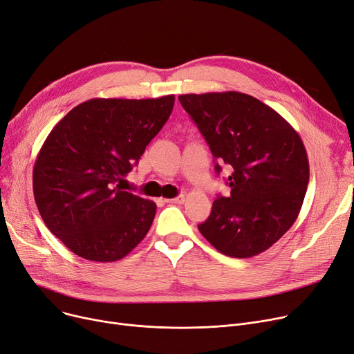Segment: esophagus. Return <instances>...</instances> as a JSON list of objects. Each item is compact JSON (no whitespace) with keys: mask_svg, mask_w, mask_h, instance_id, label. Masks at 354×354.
<instances>
[{"mask_svg":"<svg viewBox=\"0 0 354 354\" xmlns=\"http://www.w3.org/2000/svg\"><path fill=\"white\" fill-rule=\"evenodd\" d=\"M184 200H186V197H184V194H180L178 197H174V198H167L165 201L168 205H183Z\"/></svg>","mask_w":354,"mask_h":354,"instance_id":"esophagus-1","label":"esophagus"}]
</instances>
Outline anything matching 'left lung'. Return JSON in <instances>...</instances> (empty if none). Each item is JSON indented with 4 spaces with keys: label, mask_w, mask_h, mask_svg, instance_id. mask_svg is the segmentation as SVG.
<instances>
[{
    "label": "left lung",
    "mask_w": 354,
    "mask_h": 354,
    "mask_svg": "<svg viewBox=\"0 0 354 354\" xmlns=\"http://www.w3.org/2000/svg\"><path fill=\"white\" fill-rule=\"evenodd\" d=\"M178 100L213 157L233 168L230 196L213 201L200 233L223 255H259L294 225L304 201L310 165L301 137L277 111L242 92L187 93Z\"/></svg>",
    "instance_id": "left-lung-1"
}]
</instances>
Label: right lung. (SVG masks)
<instances>
[{"label":"right lung","mask_w":354,"mask_h":354,"mask_svg":"<svg viewBox=\"0 0 354 354\" xmlns=\"http://www.w3.org/2000/svg\"><path fill=\"white\" fill-rule=\"evenodd\" d=\"M174 95L89 99L48 133L32 168V192L48 230L95 262L127 257L148 233L157 205L124 192L132 170L171 115Z\"/></svg>","instance_id":"1"}]
</instances>
